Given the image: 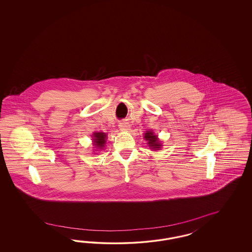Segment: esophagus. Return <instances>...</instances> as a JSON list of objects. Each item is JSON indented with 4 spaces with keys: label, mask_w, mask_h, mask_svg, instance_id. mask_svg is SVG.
Wrapping results in <instances>:
<instances>
[{
    "label": "esophagus",
    "mask_w": 252,
    "mask_h": 252,
    "mask_svg": "<svg viewBox=\"0 0 252 252\" xmlns=\"http://www.w3.org/2000/svg\"><path fill=\"white\" fill-rule=\"evenodd\" d=\"M119 127L122 129H127L129 127V125L127 123H120L119 124Z\"/></svg>",
    "instance_id": "esophagus-1"
}]
</instances>
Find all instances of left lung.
<instances>
[{"instance_id": "1", "label": "left lung", "mask_w": 252, "mask_h": 252, "mask_svg": "<svg viewBox=\"0 0 252 252\" xmlns=\"http://www.w3.org/2000/svg\"><path fill=\"white\" fill-rule=\"evenodd\" d=\"M144 137H145L146 140L149 141L148 144L150 145V147H152L153 149H160V147L161 146L160 141L158 140L157 136L153 135V132H147L145 133Z\"/></svg>"}]
</instances>
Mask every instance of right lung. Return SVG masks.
<instances>
[{
  "instance_id": "add662e5",
  "label": "right lung",
  "mask_w": 252,
  "mask_h": 252,
  "mask_svg": "<svg viewBox=\"0 0 252 252\" xmlns=\"http://www.w3.org/2000/svg\"><path fill=\"white\" fill-rule=\"evenodd\" d=\"M105 137H106V135L104 133H101V132L94 133V135H93L94 145L99 149H101L105 144Z\"/></svg>"
}]
</instances>
